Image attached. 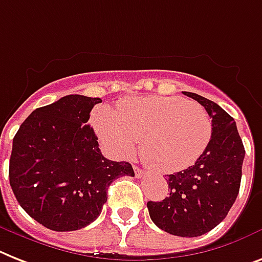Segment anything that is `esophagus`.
Listing matches in <instances>:
<instances>
[{"mask_svg": "<svg viewBox=\"0 0 262 262\" xmlns=\"http://www.w3.org/2000/svg\"><path fill=\"white\" fill-rule=\"evenodd\" d=\"M135 175H136V178H142V175H144V171H142L140 167L135 165Z\"/></svg>", "mask_w": 262, "mask_h": 262, "instance_id": "1", "label": "esophagus"}]
</instances>
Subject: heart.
<instances>
[{
  "label": "heart",
  "mask_w": 262,
  "mask_h": 262,
  "mask_svg": "<svg viewBox=\"0 0 262 262\" xmlns=\"http://www.w3.org/2000/svg\"><path fill=\"white\" fill-rule=\"evenodd\" d=\"M94 126L114 155L130 156L141 140V156L160 172L192 165L211 140L212 122L201 105L179 97H140L120 102L116 112L99 107Z\"/></svg>",
  "instance_id": "b5f03b06"
}]
</instances>
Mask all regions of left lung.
<instances>
[{
  "instance_id": "8db88e82",
  "label": "left lung",
  "mask_w": 262,
  "mask_h": 262,
  "mask_svg": "<svg viewBox=\"0 0 262 262\" xmlns=\"http://www.w3.org/2000/svg\"><path fill=\"white\" fill-rule=\"evenodd\" d=\"M212 122L211 140L195 164L167 175L168 195L148 202L150 220L161 230L178 237H198L218 226L237 199L245 148L234 118L220 105L195 93Z\"/></svg>"
}]
</instances>
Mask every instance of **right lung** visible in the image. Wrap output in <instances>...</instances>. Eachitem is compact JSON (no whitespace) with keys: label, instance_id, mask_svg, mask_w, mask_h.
I'll return each mask as SVG.
<instances>
[{"label":"right lung","instance_id":"1","mask_svg":"<svg viewBox=\"0 0 262 262\" xmlns=\"http://www.w3.org/2000/svg\"><path fill=\"white\" fill-rule=\"evenodd\" d=\"M101 98L66 95L33 110L13 138L9 182L20 206L55 231L82 229L97 220L107 188L132 164L102 156L87 121Z\"/></svg>","mask_w":262,"mask_h":262}]
</instances>
